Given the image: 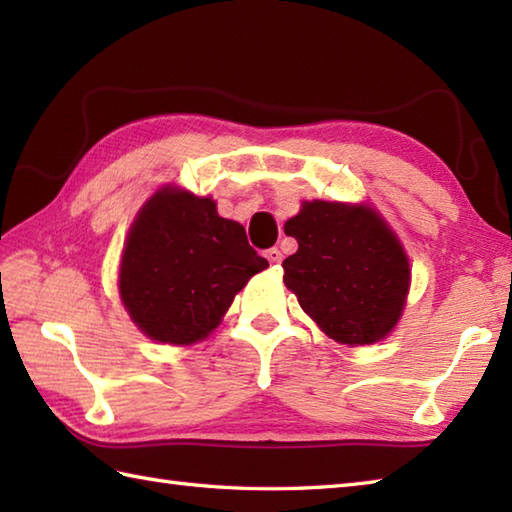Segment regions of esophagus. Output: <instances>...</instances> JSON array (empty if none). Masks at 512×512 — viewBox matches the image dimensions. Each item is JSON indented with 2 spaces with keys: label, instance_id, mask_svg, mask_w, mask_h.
<instances>
[{
  "label": "esophagus",
  "instance_id": "esophagus-1",
  "mask_svg": "<svg viewBox=\"0 0 512 512\" xmlns=\"http://www.w3.org/2000/svg\"><path fill=\"white\" fill-rule=\"evenodd\" d=\"M266 259L273 266H277V264H281V259H284V255H281V250L279 248H268L266 250Z\"/></svg>",
  "mask_w": 512,
  "mask_h": 512
}]
</instances>
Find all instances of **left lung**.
Returning a JSON list of instances; mask_svg holds the SVG:
<instances>
[{"mask_svg":"<svg viewBox=\"0 0 512 512\" xmlns=\"http://www.w3.org/2000/svg\"><path fill=\"white\" fill-rule=\"evenodd\" d=\"M299 250L284 284L303 312L343 345H372L394 330L409 292V259L372 206L312 200L284 226Z\"/></svg>","mask_w":512,"mask_h":512,"instance_id":"8db88e82","label":"left lung"}]
</instances>
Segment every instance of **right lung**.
I'll return each instance as SVG.
<instances>
[{
  "label": "right lung",
  "mask_w": 512,
  "mask_h": 512,
  "mask_svg": "<svg viewBox=\"0 0 512 512\" xmlns=\"http://www.w3.org/2000/svg\"><path fill=\"white\" fill-rule=\"evenodd\" d=\"M266 266L244 226L217 215L211 198L162 187L129 228L118 292L149 339L191 345L217 328L237 292Z\"/></svg>",
  "instance_id": "add662e5"
}]
</instances>
